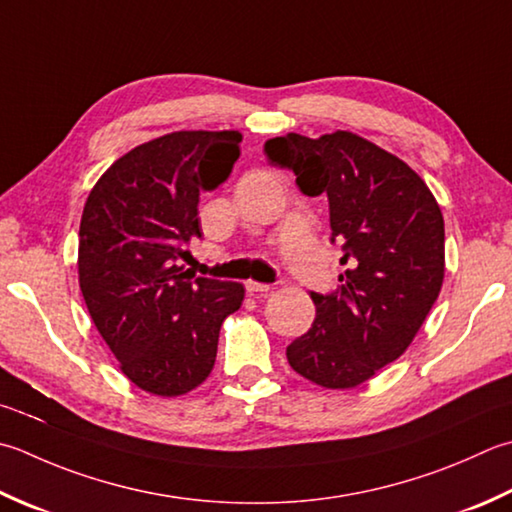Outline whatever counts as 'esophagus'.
<instances>
[{"mask_svg":"<svg viewBox=\"0 0 512 512\" xmlns=\"http://www.w3.org/2000/svg\"><path fill=\"white\" fill-rule=\"evenodd\" d=\"M246 290H248V293H268L270 284H259V282H253V279H248Z\"/></svg>","mask_w":512,"mask_h":512,"instance_id":"1","label":"esophagus"}]
</instances>
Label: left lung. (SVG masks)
<instances>
[{
    "label": "left lung",
    "instance_id": "1",
    "mask_svg": "<svg viewBox=\"0 0 512 512\" xmlns=\"http://www.w3.org/2000/svg\"><path fill=\"white\" fill-rule=\"evenodd\" d=\"M264 150L304 195L328 197L346 266L335 293H310L315 322L286 348L288 364L317 386L355 388L404 355L442 290V210L406 162L348 130L288 133Z\"/></svg>",
    "mask_w": 512,
    "mask_h": 512
}]
</instances>
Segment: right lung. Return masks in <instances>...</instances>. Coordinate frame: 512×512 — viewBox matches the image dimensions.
Segmentation results:
<instances>
[{
	"label": "right lung",
	"mask_w": 512,
	"mask_h": 512,
	"mask_svg": "<svg viewBox=\"0 0 512 512\" xmlns=\"http://www.w3.org/2000/svg\"><path fill=\"white\" fill-rule=\"evenodd\" d=\"M237 130H177L110 166L79 224V288L122 373L150 395L177 397L210 375L219 328L244 302L237 282L195 277L184 244L202 237L199 193L224 184Z\"/></svg>",
	"instance_id": "add662e5"
}]
</instances>
